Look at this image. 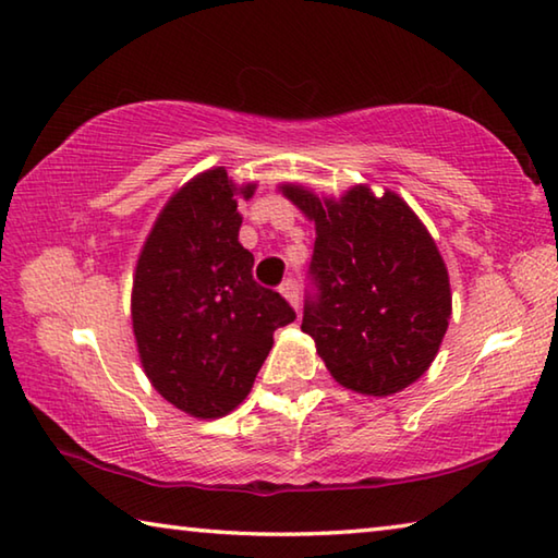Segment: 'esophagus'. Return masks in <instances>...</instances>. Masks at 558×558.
<instances>
[{
  "instance_id": "obj_1",
  "label": "esophagus",
  "mask_w": 558,
  "mask_h": 558,
  "mask_svg": "<svg viewBox=\"0 0 558 558\" xmlns=\"http://www.w3.org/2000/svg\"><path fill=\"white\" fill-rule=\"evenodd\" d=\"M279 291H281V296L287 299L293 308H299V283L293 281V279H287L279 287Z\"/></svg>"
}]
</instances>
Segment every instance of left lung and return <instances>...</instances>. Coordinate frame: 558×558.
Returning a JSON list of instances; mask_svg holds the SVG:
<instances>
[{
  "label": "left lung",
  "instance_id": "8db88e82",
  "mask_svg": "<svg viewBox=\"0 0 558 558\" xmlns=\"http://www.w3.org/2000/svg\"><path fill=\"white\" fill-rule=\"evenodd\" d=\"M281 194L315 223L301 330L315 340L338 384L391 396L417 381L437 356L451 315L445 259L401 196L356 184L318 198L301 184Z\"/></svg>",
  "mask_w": 558,
  "mask_h": 558
}]
</instances>
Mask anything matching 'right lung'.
<instances>
[{"instance_id":"1","label":"right lung","mask_w":558,"mask_h":558,"mask_svg":"<svg viewBox=\"0 0 558 558\" xmlns=\"http://www.w3.org/2000/svg\"><path fill=\"white\" fill-rule=\"evenodd\" d=\"M223 167L186 182L157 216L135 265L131 318L155 391L192 417H223L245 401L275 330L296 313L252 279L243 216Z\"/></svg>"}]
</instances>
